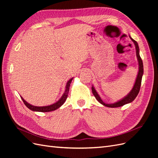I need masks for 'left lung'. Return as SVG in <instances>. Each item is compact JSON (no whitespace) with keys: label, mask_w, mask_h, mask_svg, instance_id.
I'll use <instances>...</instances> for the list:
<instances>
[{"label":"left lung","mask_w":158,"mask_h":158,"mask_svg":"<svg viewBox=\"0 0 158 158\" xmlns=\"http://www.w3.org/2000/svg\"><path fill=\"white\" fill-rule=\"evenodd\" d=\"M131 38V40L133 41L134 44H135V47H136V56H137V59L138 61V65H139V69H138V73L137 74V77L135 81V85L132 89V90L131 91L129 94L125 96L124 98H123L121 100H119V101L114 103H104L102 99H101V98L99 97V94H98V92H96V90L95 89L94 87L92 86V93L94 94V95L95 96V98H96V99L98 101L102 103L103 106L108 107H121L123 106L124 105L127 104L131 103L132 102H133L135 99L136 98V96L138 95V93H139V91L140 89V85H141V82H142V75L143 73H144V67H143V63L141 57L140 56L139 54V47H138V43L134 40L132 37H131V36H129Z\"/></svg>","instance_id":"1"}]
</instances>
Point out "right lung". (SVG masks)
<instances>
[{
  "instance_id": "obj_1",
  "label": "right lung",
  "mask_w": 158,
  "mask_h": 158,
  "mask_svg": "<svg viewBox=\"0 0 158 158\" xmlns=\"http://www.w3.org/2000/svg\"><path fill=\"white\" fill-rule=\"evenodd\" d=\"M73 78H70L68 82L66 83V89L64 92L63 94V95H62V97L60 98V99L59 100L58 102H56V103L51 105V106H44V107H37V106H32V105L28 103L27 102H26L24 99H23L22 97H21L22 101L23 102V103L25 104V106H26V107L27 108H29L31 111H39V112H49V111H55V110L57 109L58 108H59L61 106H63V104H64V103L65 102V101L66 100V98L68 97V94H69V88L70 85V83L73 80Z\"/></svg>"
}]
</instances>
